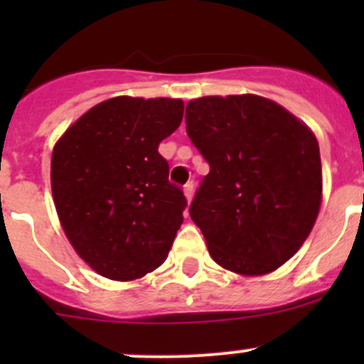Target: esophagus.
<instances>
[{"label": "esophagus", "instance_id": "esophagus-1", "mask_svg": "<svg viewBox=\"0 0 364 364\" xmlns=\"http://www.w3.org/2000/svg\"><path fill=\"white\" fill-rule=\"evenodd\" d=\"M183 192H185V197H186V200H192V197H193V181H188L186 183L185 186H183Z\"/></svg>", "mask_w": 364, "mask_h": 364}]
</instances>
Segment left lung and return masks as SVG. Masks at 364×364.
Instances as JSON below:
<instances>
[{
  "label": "left lung",
  "instance_id": "1",
  "mask_svg": "<svg viewBox=\"0 0 364 364\" xmlns=\"http://www.w3.org/2000/svg\"><path fill=\"white\" fill-rule=\"evenodd\" d=\"M185 121L209 164L190 204L209 255L234 273H271L299 250L317 220V139L282 105L257 95L190 100Z\"/></svg>",
  "mask_w": 364,
  "mask_h": 364
}]
</instances>
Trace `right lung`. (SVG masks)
<instances>
[{"instance_id": "add662e5", "label": "right lung", "mask_w": 364, "mask_h": 364, "mask_svg": "<svg viewBox=\"0 0 364 364\" xmlns=\"http://www.w3.org/2000/svg\"><path fill=\"white\" fill-rule=\"evenodd\" d=\"M185 104L116 97L80 116L56 142L50 186L61 227L98 274L128 282L167 259L186 199L168 181L159 144Z\"/></svg>"}]
</instances>
